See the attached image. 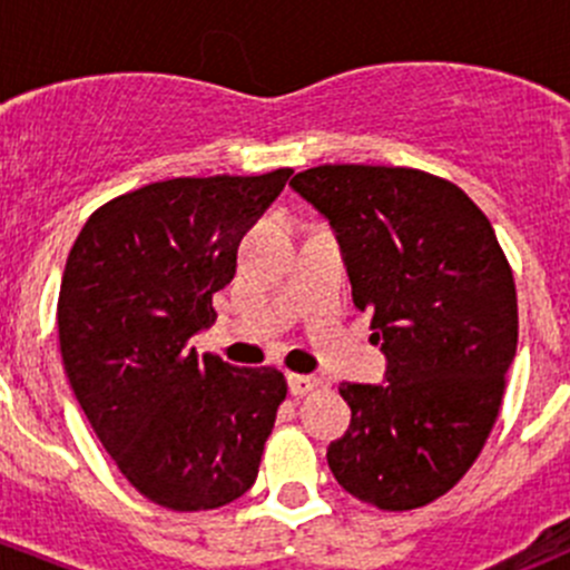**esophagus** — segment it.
I'll list each match as a JSON object with an SVG mask.
<instances>
[{"label": "esophagus", "mask_w": 570, "mask_h": 570, "mask_svg": "<svg viewBox=\"0 0 570 570\" xmlns=\"http://www.w3.org/2000/svg\"><path fill=\"white\" fill-rule=\"evenodd\" d=\"M322 381L320 377H312V375H289V392L295 396H303L308 392H314V389H320Z\"/></svg>", "instance_id": "1"}]
</instances>
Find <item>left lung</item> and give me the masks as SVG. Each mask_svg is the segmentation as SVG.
<instances>
[{
    "mask_svg": "<svg viewBox=\"0 0 570 570\" xmlns=\"http://www.w3.org/2000/svg\"><path fill=\"white\" fill-rule=\"evenodd\" d=\"M292 189L331 223L386 355V383H342L338 485L381 510L444 497L485 446L519 342L513 269L480 206L413 168L320 165Z\"/></svg>",
    "mask_w": 570,
    "mask_h": 570,
    "instance_id": "8db88e82",
    "label": "left lung"
}]
</instances>
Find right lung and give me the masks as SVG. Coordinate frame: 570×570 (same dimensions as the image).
Returning a JSON list of instances; mask_svg holds the SVG:
<instances>
[{"instance_id":"obj_1","label":"right lung","mask_w":570,"mask_h":570,"mask_svg":"<svg viewBox=\"0 0 570 570\" xmlns=\"http://www.w3.org/2000/svg\"><path fill=\"white\" fill-rule=\"evenodd\" d=\"M168 178L96 209L68 253L57 327L73 394L120 474L154 504L215 510L256 482L286 396L273 366L198 358L245 232L289 181Z\"/></svg>"}]
</instances>
